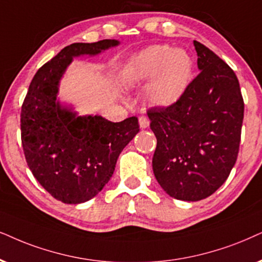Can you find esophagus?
<instances>
[{
	"label": "esophagus",
	"mask_w": 262,
	"mask_h": 262,
	"mask_svg": "<svg viewBox=\"0 0 262 262\" xmlns=\"http://www.w3.org/2000/svg\"><path fill=\"white\" fill-rule=\"evenodd\" d=\"M139 124H140V127L141 128H147L148 125H150V120H148V118L146 117V116H140V117H139Z\"/></svg>",
	"instance_id": "esophagus-1"
}]
</instances>
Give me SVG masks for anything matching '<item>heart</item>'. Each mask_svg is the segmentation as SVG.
Returning a JSON list of instances; mask_svg holds the SVG:
<instances>
[{
	"instance_id": "1",
	"label": "heart",
	"mask_w": 262,
	"mask_h": 262,
	"mask_svg": "<svg viewBox=\"0 0 262 262\" xmlns=\"http://www.w3.org/2000/svg\"><path fill=\"white\" fill-rule=\"evenodd\" d=\"M193 75V61L184 49L155 45L129 59L123 70L130 84L146 83L145 97L155 106L167 107L180 100Z\"/></svg>"
}]
</instances>
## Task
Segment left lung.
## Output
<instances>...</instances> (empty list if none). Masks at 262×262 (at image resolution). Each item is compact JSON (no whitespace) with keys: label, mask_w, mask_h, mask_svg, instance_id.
I'll list each match as a JSON object with an SVG mask.
<instances>
[{"label":"left lung","mask_w":262,"mask_h":262,"mask_svg":"<svg viewBox=\"0 0 262 262\" xmlns=\"http://www.w3.org/2000/svg\"><path fill=\"white\" fill-rule=\"evenodd\" d=\"M200 74L183 98L148 108L157 139L152 168L161 187L180 201H201L223 185L239 151L244 101L232 69L193 41Z\"/></svg>","instance_id":"left-lung-1"}]
</instances>
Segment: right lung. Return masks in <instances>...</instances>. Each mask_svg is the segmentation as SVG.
<instances>
[{
  "label": "right lung",
  "mask_w": 262,
  "mask_h": 262,
  "mask_svg": "<svg viewBox=\"0 0 262 262\" xmlns=\"http://www.w3.org/2000/svg\"><path fill=\"white\" fill-rule=\"evenodd\" d=\"M116 39L72 43L38 69L20 114L21 144L30 170L55 200L78 204L92 200L115 171L122 150L139 132L138 118L110 122L77 116L57 100L59 81L72 59L97 55Z\"/></svg>",
  "instance_id": "right-lung-1"
}]
</instances>
